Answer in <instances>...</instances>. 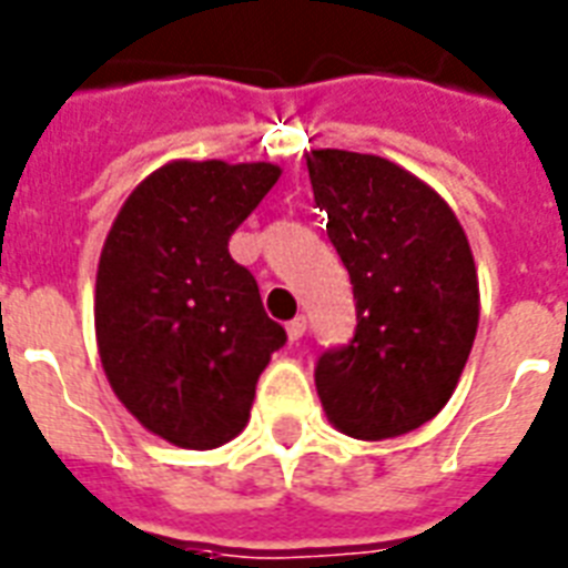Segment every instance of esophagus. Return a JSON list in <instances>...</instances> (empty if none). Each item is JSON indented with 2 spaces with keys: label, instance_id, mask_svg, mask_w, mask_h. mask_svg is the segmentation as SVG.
<instances>
[{
  "label": "esophagus",
  "instance_id": "esophagus-1",
  "mask_svg": "<svg viewBox=\"0 0 568 568\" xmlns=\"http://www.w3.org/2000/svg\"><path fill=\"white\" fill-rule=\"evenodd\" d=\"M285 333H288V339H292V342L303 339V333H306V318H303V315L292 318V322L285 324Z\"/></svg>",
  "mask_w": 568,
  "mask_h": 568
}]
</instances>
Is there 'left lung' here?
<instances>
[{"label":"left lung","mask_w":568,"mask_h":568,"mask_svg":"<svg viewBox=\"0 0 568 568\" xmlns=\"http://www.w3.org/2000/svg\"><path fill=\"white\" fill-rule=\"evenodd\" d=\"M327 237L352 276L357 327L315 361V387L339 432L405 435L435 417L465 369L479 285L449 205L396 163L354 151L306 158Z\"/></svg>","instance_id":"obj_1"}]
</instances>
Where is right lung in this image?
Masks as SVG:
<instances>
[{
	"instance_id": "1",
	"label": "right lung",
	"mask_w": 568,
	"mask_h": 568,
	"mask_svg": "<svg viewBox=\"0 0 568 568\" xmlns=\"http://www.w3.org/2000/svg\"><path fill=\"white\" fill-rule=\"evenodd\" d=\"M280 179L271 163L179 160L130 193L94 292L106 378L142 426L187 449L244 428L255 384L285 345L229 237Z\"/></svg>"
}]
</instances>
